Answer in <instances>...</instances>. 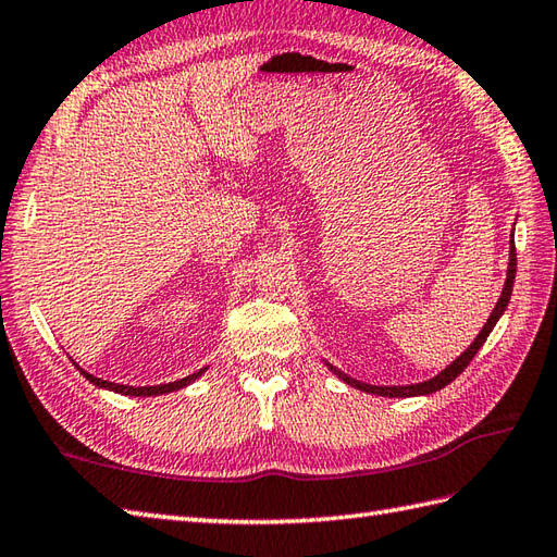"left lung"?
I'll list each match as a JSON object with an SVG mask.
<instances>
[{
  "mask_svg": "<svg viewBox=\"0 0 557 557\" xmlns=\"http://www.w3.org/2000/svg\"><path fill=\"white\" fill-rule=\"evenodd\" d=\"M515 275H517V253H515V234H512V242H510V263H507V277H505V285H503V292H500V299L498 304H495V309L491 311L486 325L481 327V333L474 337V342L459 354V357L447 363L445 369L429 377V381L423 383H411V385H371V383H363V381H357V377H351L349 373L339 371L337 366H333L330 361L323 359V363L327 366V371H333L339 381H345L347 385L361 389V393H369V395H377V397H421V395H433L437 393V389H443L445 385H449L455 381V377L467 369L469 361L476 357L479 349L483 347V342H486V337L493 333L495 323L500 321V315L507 311V304H510V297H512V285H515Z\"/></svg>",
  "mask_w": 557,
  "mask_h": 557,
  "instance_id": "1",
  "label": "left lung"
}]
</instances>
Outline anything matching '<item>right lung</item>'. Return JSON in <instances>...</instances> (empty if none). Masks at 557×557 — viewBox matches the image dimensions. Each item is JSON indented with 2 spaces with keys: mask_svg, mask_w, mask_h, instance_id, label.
I'll return each instance as SVG.
<instances>
[{
  "mask_svg": "<svg viewBox=\"0 0 557 557\" xmlns=\"http://www.w3.org/2000/svg\"><path fill=\"white\" fill-rule=\"evenodd\" d=\"M71 361H74V359H71ZM74 363H76V361H74ZM76 369L81 371V375H83V377H86V381H90L92 385L100 387V389H110V393L126 395V397H158V395H170V393H176V389H184V387H188L191 383H196L198 377L203 375V373L210 369V366H206V369H200V371H196V373H191V375L182 377V381L162 383V385H120V383L102 381V377L92 375V373H88V371H83L78 363H76Z\"/></svg>",
  "mask_w": 557,
  "mask_h": 557,
  "instance_id": "right-lung-1",
  "label": "right lung"
}]
</instances>
